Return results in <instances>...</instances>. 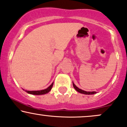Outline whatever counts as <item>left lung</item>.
Segmentation results:
<instances>
[{
	"instance_id": "8db88e82",
	"label": "left lung",
	"mask_w": 127,
	"mask_h": 127,
	"mask_svg": "<svg viewBox=\"0 0 127 127\" xmlns=\"http://www.w3.org/2000/svg\"><path fill=\"white\" fill-rule=\"evenodd\" d=\"M73 87H74V89L75 90H76V91L80 93H82V94H84V95H93V94H95V93H96V92H86V91H84V90H81V89H79L78 87H76V86H75L74 83H73Z\"/></svg>"
}]
</instances>
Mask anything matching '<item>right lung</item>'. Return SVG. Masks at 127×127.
I'll list each match as a JSON object with an SVG mask.
<instances>
[{"label": "right lung", "mask_w": 127, "mask_h": 127, "mask_svg": "<svg viewBox=\"0 0 127 127\" xmlns=\"http://www.w3.org/2000/svg\"><path fill=\"white\" fill-rule=\"evenodd\" d=\"M53 84H54V83H52V84L50 85L48 88L44 89V90H37V91H29V90H25V91H26V92H27L28 93H30V94L31 95H41L46 94V93L49 92L52 88Z\"/></svg>", "instance_id": "add662e5"}]
</instances>
